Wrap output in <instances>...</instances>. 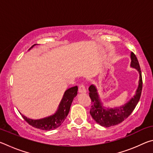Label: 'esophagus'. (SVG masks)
<instances>
[{"mask_svg": "<svg viewBox=\"0 0 153 153\" xmlns=\"http://www.w3.org/2000/svg\"><path fill=\"white\" fill-rule=\"evenodd\" d=\"M78 92H79V93H81V94H85V93L86 92V88H85L84 85L83 84L79 85V89H78Z\"/></svg>", "mask_w": 153, "mask_h": 153, "instance_id": "esophagus-1", "label": "esophagus"}]
</instances>
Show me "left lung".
Wrapping results in <instances>:
<instances>
[{
  "mask_svg": "<svg viewBox=\"0 0 153 153\" xmlns=\"http://www.w3.org/2000/svg\"><path fill=\"white\" fill-rule=\"evenodd\" d=\"M130 57L131 67L135 68L139 73V82L136 94L125 105L114 108L105 107L100 101L97 87L94 85H91L89 87V96L92 105L90 113L96 122L101 126L108 128L121 123L130 115L139 101L142 89L141 69L136 56L132 52Z\"/></svg>",
  "mask_w": 153,
  "mask_h": 153,
  "instance_id": "left-lung-1",
  "label": "left lung"
}]
</instances>
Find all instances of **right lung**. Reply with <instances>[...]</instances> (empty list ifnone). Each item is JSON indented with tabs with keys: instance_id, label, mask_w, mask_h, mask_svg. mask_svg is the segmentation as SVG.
<instances>
[{
	"instance_id": "right-lung-1",
	"label": "right lung",
	"mask_w": 153,
	"mask_h": 153,
	"mask_svg": "<svg viewBox=\"0 0 153 153\" xmlns=\"http://www.w3.org/2000/svg\"><path fill=\"white\" fill-rule=\"evenodd\" d=\"M35 45H33L29 50L33 48ZM77 94V86L71 87L70 88L67 89L64 93L57 111L54 115L49 116V117L40 119V120H32V119L26 117L22 113L20 114L25 121L33 128L46 131L55 129L59 128L65 120L69 112L72 101H73L74 97H76Z\"/></svg>"
}]
</instances>
